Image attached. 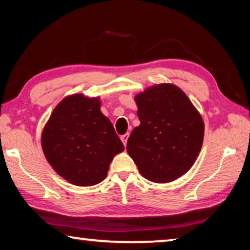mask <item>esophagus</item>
Segmentation results:
<instances>
[{"label":"esophagus","mask_w":250,"mask_h":250,"mask_svg":"<svg viewBox=\"0 0 250 250\" xmlns=\"http://www.w3.org/2000/svg\"><path fill=\"white\" fill-rule=\"evenodd\" d=\"M128 138H129V133H125L124 135H121V141L125 145V146H126V142H128Z\"/></svg>","instance_id":"obj_1"}]
</instances>
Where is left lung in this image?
Instances as JSON below:
<instances>
[{
	"label": "left lung",
	"instance_id": "8db88e82",
	"mask_svg": "<svg viewBox=\"0 0 250 250\" xmlns=\"http://www.w3.org/2000/svg\"><path fill=\"white\" fill-rule=\"evenodd\" d=\"M140 125L126 142V151L143 177L168 183L193 167L204 139L201 113L173 83L151 86L134 97Z\"/></svg>",
	"mask_w": 250,
	"mask_h": 250
}]
</instances>
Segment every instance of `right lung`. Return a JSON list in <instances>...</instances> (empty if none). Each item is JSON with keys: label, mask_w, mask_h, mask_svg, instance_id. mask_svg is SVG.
Listing matches in <instances>:
<instances>
[{"label": "right lung", "mask_w": 250, "mask_h": 250, "mask_svg": "<svg viewBox=\"0 0 250 250\" xmlns=\"http://www.w3.org/2000/svg\"><path fill=\"white\" fill-rule=\"evenodd\" d=\"M100 105L99 97L67 96L55 107L42 132L46 160L74 185L100 183L115 155L125 150Z\"/></svg>", "instance_id": "right-lung-1"}]
</instances>
